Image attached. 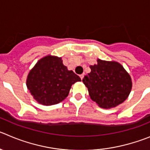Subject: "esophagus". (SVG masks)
I'll use <instances>...</instances> for the list:
<instances>
[{
	"mask_svg": "<svg viewBox=\"0 0 150 150\" xmlns=\"http://www.w3.org/2000/svg\"><path fill=\"white\" fill-rule=\"evenodd\" d=\"M80 78H81V79H83V78H84V74H81L80 75Z\"/></svg>",
	"mask_w": 150,
	"mask_h": 150,
	"instance_id": "esophagus-1",
	"label": "esophagus"
}]
</instances>
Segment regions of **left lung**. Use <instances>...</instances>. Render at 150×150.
Here are the masks:
<instances>
[{
	"mask_svg": "<svg viewBox=\"0 0 150 150\" xmlns=\"http://www.w3.org/2000/svg\"><path fill=\"white\" fill-rule=\"evenodd\" d=\"M91 72L82 82L91 99L101 108L117 106L128 98L132 87V78L121 64L100 59L91 65Z\"/></svg>",
	"mask_w": 150,
	"mask_h": 150,
	"instance_id": "1",
	"label": "left lung"
}]
</instances>
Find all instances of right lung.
<instances>
[{
  "mask_svg": "<svg viewBox=\"0 0 150 150\" xmlns=\"http://www.w3.org/2000/svg\"><path fill=\"white\" fill-rule=\"evenodd\" d=\"M79 81V76L63 64L62 57L47 55L30 70L26 84L37 103L52 105L63 101L72 85Z\"/></svg>",
  "mask_w": 150,
  "mask_h": 150,
  "instance_id": "obj_1",
  "label": "right lung"
}]
</instances>
